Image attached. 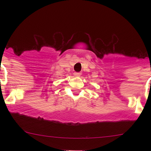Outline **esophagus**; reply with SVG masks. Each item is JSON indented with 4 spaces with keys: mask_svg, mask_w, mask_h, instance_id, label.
I'll return each instance as SVG.
<instances>
[{
    "mask_svg": "<svg viewBox=\"0 0 151 151\" xmlns=\"http://www.w3.org/2000/svg\"><path fill=\"white\" fill-rule=\"evenodd\" d=\"M74 77H80L81 73L80 72H74Z\"/></svg>",
    "mask_w": 151,
    "mask_h": 151,
    "instance_id": "esophagus-1",
    "label": "esophagus"
}]
</instances>
